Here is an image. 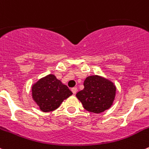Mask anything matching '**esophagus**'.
<instances>
[{
  "instance_id": "obj_1",
  "label": "esophagus",
  "mask_w": 149,
  "mask_h": 149,
  "mask_svg": "<svg viewBox=\"0 0 149 149\" xmlns=\"http://www.w3.org/2000/svg\"><path fill=\"white\" fill-rule=\"evenodd\" d=\"M71 91H72V92H73V94H76V92H77V88H76V87H74V88H72Z\"/></svg>"
}]
</instances>
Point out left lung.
Returning a JSON list of instances; mask_svg holds the SVG:
<instances>
[{"label": "left lung", "instance_id": "obj_1", "mask_svg": "<svg viewBox=\"0 0 149 149\" xmlns=\"http://www.w3.org/2000/svg\"><path fill=\"white\" fill-rule=\"evenodd\" d=\"M84 89L76 93L85 110L100 113L112 105L116 95V87L111 81L99 76H91L84 81Z\"/></svg>", "mask_w": 149, "mask_h": 149}]
</instances>
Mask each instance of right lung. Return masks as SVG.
Listing matches in <instances>:
<instances>
[{
	"label": "right lung",
	"instance_id": "right-lung-1",
	"mask_svg": "<svg viewBox=\"0 0 149 149\" xmlns=\"http://www.w3.org/2000/svg\"><path fill=\"white\" fill-rule=\"evenodd\" d=\"M32 94L41 111L50 112L58 108L61 102L73 93L54 75L49 74L33 84Z\"/></svg>",
	"mask_w": 149,
	"mask_h": 149
}]
</instances>
